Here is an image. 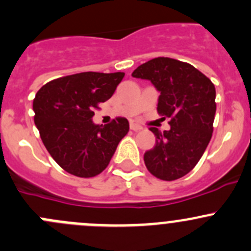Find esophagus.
<instances>
[{
	"label": "esophagus",
	"mask_w": 251,
	"mask_h": 251,
	"mask_svg": "<svg viewBox=\"0 0 251 251\" xmlns=\"http://www.w3.org/2000/svg\"><path fill=\"white\" fill-rule=\"evenodd\" d=\"M130 128H131V130H132V131H141L143 127H142L141 125H138V124L131 123V124H130Z\"/></svg>",
	"instance_id": "34e87169"
}]
</instances>
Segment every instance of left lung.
<instances>
[{"label":"left lung","instance_id":"obj_1","mask_svg":"<svg viewBox=\"0 0 251 251\" xmlns=\"http://www.w3.org/2000/svg\"><path fill=\"white\" fill-rule=\"evenodd\" d=\"M132 76L151 81L160 92L158 113L171 119L169 131L151 127L156 143L144 153V164L164 181L181 178L198 164L211 140L216 113L214 83L193 65L166 57L148 60Z\"/></svg>","mask_w":251,"mask_h":251}]
</instances>
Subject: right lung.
<instances>
[{"instance_id":"add662e5","label":"right lung","mask_w":251,"mask_h":251,"mask_svg":"<svg viewBox=\"0 0 251 251\" xmlns=\"http://www.w3.org/2000/svg\"><path fill=\"white\" fill-rule=\"evenodd\" d=\"M124 73L86 72L53 80L35 96L34 121L55 163L77 177H93L109 164L128 132L127 119L93 123L95 109L115 92Z\"/></svg>"}]
</instances>
